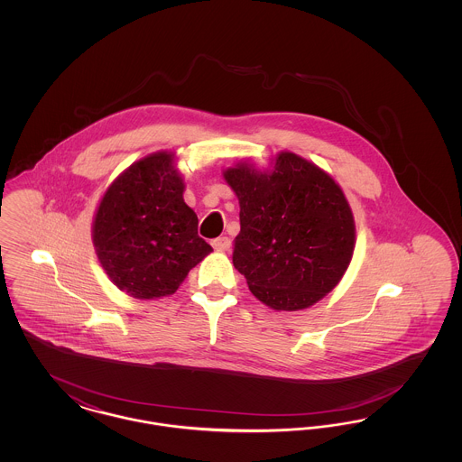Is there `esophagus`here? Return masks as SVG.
Returning <instances> with one entry per match:
<instances>
[{
	"label": "esophagus",
	"mask_w": 462,
	"mask_h": 462,
	"mask_svg": "<svg viewBox=\"0 0 462 462\" xmlns=\"http://www.w3.org/2000/svg\"><path fill=\"white\" fill-rule=\"evenodd\" d=\"M211 244H213V247H215L218 253H225V251H228V249H230V245H232V242H230L228 237H218V239H215Z\"/></svg>",
	"instance_id": "34e87169"
}]
</instances>
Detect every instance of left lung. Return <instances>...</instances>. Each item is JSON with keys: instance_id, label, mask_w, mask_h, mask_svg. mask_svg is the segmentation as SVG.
Returning a JSON list of instances; mask_svg holds the SVG:
<instances>
[{"instance_id": "1", "label": "left lung", "mask_w": 462, "mask_h": 462, "mask_svg": "<svg viewBox=\"0 0 462 462\" xmlns=\"http://www.w3.org/2000/svg\"><path fill=\"white\" fill-rule=\"evenodd\" d=\"M270 170L241 161L223 171L239 199L234 266L249 291L277 311L315 305L339 284L355 249L348 199L332 176L294 152Z\"/></svg>"}]
</instances>
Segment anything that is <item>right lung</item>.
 I'll use <instances>...</instances> for the list:
<instances>
[{
  "instance_id": "obj_1",
  "label": "right lung",
  "mask_w": 462,
  "mask_h": 462,
  "mask_svg": "<svg viewBox=\"0 0 462 462\" xmlns=\"http://www.w3.org/2000/svg\"><path fill=\"white\" fill-rule=\"evenodd\" d=\"M175 152L133 162L100 199L91 239L110 282L136 300L170 296L213 247L198 236V215L183 200Z\"/></svg>"
}]
</instances>
